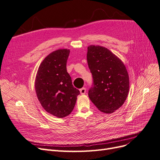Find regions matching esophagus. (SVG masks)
<instances>
[{"label": "esophagus", "mask_w": 160, "mask_h": 160, "mask_svg": "<svg viewBox=\"0 0 160 160\" xmlns=\"http://www.w3.org/2000/svg\"><path fill=\"white\" fill-rule=\"evenodd\" d=\"M80 93H81V95H84V94L86 93V89H85V88H81V89H80Z\"/></svg>", "instance_id": "esophagus-1"}]
</instances>
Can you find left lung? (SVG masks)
<instances>
[{
    "instance_id": "left-lung-1",
    "label": "left lung",
    "mask_w": 160,
    "mask_h": 160,
    "mask_svg": "<svg viewBox=\"0 0 160 160\" xmlns=\"http://www.w3.org/2000/svg\"><path fill=\"white\" fill-rule=\"evenodd\" d=\"M87 59L93 77L89 99L101 112L112 113L122 107L128 95L125 66L109 49L100 46L88 47Z\"/></svg>"
}]
</instances>
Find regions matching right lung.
<instances>
[{"label":"right lung","mask_w":160,"mask_h":160,"mask_svg":"<svg viewBox=\"0 0 160 160\" xmlns=\"http://www.w3.org/2000/svg\"><path fill=\"white\" fill-rule=\"evenodd\" d=\"M69 52V49H59L50 53L38 67L35 79L36 93L42 108L59 118L72 112L80 94L67 71Z\"/></svg>","instance_id":"obj_1"}]
</instances>
